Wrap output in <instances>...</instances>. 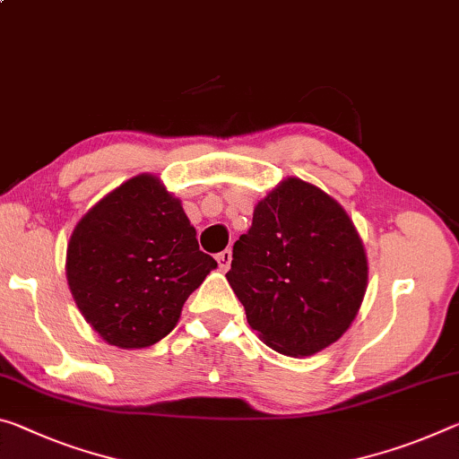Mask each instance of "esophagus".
Wrapping results in <instances>:
<instances>
[{
  "label": "esophagus",
  "mask_w": 459,
  "mask_h": 459,
  "mask_svg": "<svg viewBox=\"0 0 459 459\" xmlns=\"http://www.w3.org/2000/svg\"><path fill=\"white\" fill-rule=\"evenodd\" d=\"M216 261H218V265H221L222 272H227V269L230 267V261H232V253L229 249H224V251L218 253Z\"/></svg>",
  "instance_id": "34e87169"
}]
</instances>
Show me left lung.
I'll return each instance as SVG.
<instances>
[{
    "label": "left lung",
    "mask_w": 459,
    "mask_h": 459,
    "mask_svg": "<svg viewBox=\"0 0 459 459\" xmlns=\"http://www.w3.org/2000/svg\"><path fill=\"white\" fill-rule=\"evenodd\" d=\"M227 280L259 339L304 358L353 323L368 259L345 210L316 186L290 178L255 206L251 229L232 247Z\"/></svg>",
    "instance_id": "obj_1"
}]
</instances>
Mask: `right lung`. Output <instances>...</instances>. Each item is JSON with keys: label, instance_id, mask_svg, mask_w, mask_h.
Returning <instances> with one entry per match:
<instances>
[{"label": "right lung", "instance_id": "1", "mask_svg": "<svg viewBox=\"0 0 459 459\" xmlns=\"http://www.w3.org/2000/svg\"><path fill=\"white\" fill-rule=\"evenodd\" d=\"M216 267L178 198L136 176L87 212L67 247V281L85 321L110 345H155Z\"/></svg>", "mask_w": 459, "mask_h": 459}]
</instances>
